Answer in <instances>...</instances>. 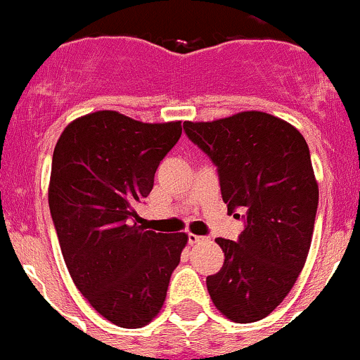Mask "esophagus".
<instances>
[{"label":"esophagus","instance_id":"esophagus-1","mask_svg":"<svg viewBox=\"0 0 360 360\" xmlns=\"http://www.w3.org/2000/svg\"><path fill=\"white\" fill-rule=\"evenodd\" d=\"M202 240H203V237H200V235H195V233H190V235H188V244H190V245L200 244Z\"/></svg>","mask_w":360,"mask_h":360}]
</instances>
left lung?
Returning <instances> with one entry per match:
<instances>
[{
	"mask_svg": "<svg viewBox=\"0 0 360 360\" xmlns=\"http://www.w3.org/2000/svg\"><path fill=\"white\" fill-rule=\"evenodd\" d=\"M186 136L217 165L228 212L248 210L238 240L207 277L214 307L237 324L261 321L284 301L310 250L319 184L300 130L263 111L214 122H184Z\"/></svg>",
	"mask_w": 360,
	"mask_h": 360,
	"instance_id": "obj_1",
	"label": "left lung"
}]
</instances>
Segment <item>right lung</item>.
<instances>
[{"label":"right lung","instance_id":"obj_1","mask_svg":"<svg viewBox=\"0 0 360 360\" xmlns=\"http://www.w3.org/2000/svg\"><path fill=\"white\" fill-rule=\"evenodd\" d=\"M181 132V122L144 123L104 110L72 120L53 150L49 205L69 275L120 328L157 317L188 244L186 233L146 230L136 212Z\"/></svg>","mask_w":360,"mask_h":360}]
</instances>
